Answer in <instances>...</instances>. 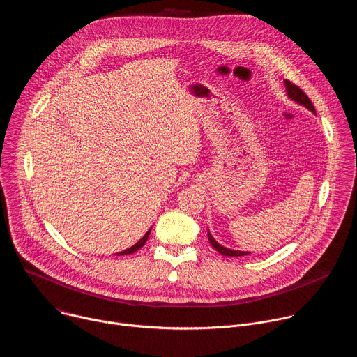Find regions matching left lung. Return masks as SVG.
Returning <instances> with one entry per match:
<instances>
[{"instance_id":"obj_1","label":"left lung","mask_w":357,"mask_h":357,"mask_svg":"<svg viewBox=\"0 0 357 357\" xmlns=\"http://www.w3.org/2000/svg\"><path fill=\"white\" fill-rule=\"evenodd\" d=\"M284 83H285L287 94H288V97H289L291 100L296 101L298 105H301V106H303V107H307V109L311 110L314 114H317L315 107H314V105H312V101L310 100V97H308L307 94H305L296 84L291 83L289 80H285ZM208 237H209V241H211V244L213 245V248H215L216 251H219V252L222 254V256H227V257H240V256H247V254H250L248 251H238V250H230V248H227V247H223L222 244H219V243L213 238V236L211 234V231H208Z\"/></svg>"}]
</instances>
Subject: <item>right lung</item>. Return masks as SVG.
Segmentation results:
<instances>
[{
  "instance_id": "obj_1",
  "label": "right lung",
  "mask_w": 357,
  "mask_h": 357,
  "mask_svg": "<svg viewBox=\"0 0 357 357\" xmlns=\"http://www.w3.org/2000/svg\"><path fill=\"white\" fill-rule=\"evenodd\" d=\"M149 233H151V229L145 233V236L144 237H141L134 245H131L130 248H127V250H124V251H120V252H117V256H126V254H132V252H135L137 250H139L144 244H145V241L148 240V236H149Z\"/></svg>"
}]
</instances>
